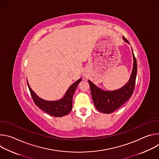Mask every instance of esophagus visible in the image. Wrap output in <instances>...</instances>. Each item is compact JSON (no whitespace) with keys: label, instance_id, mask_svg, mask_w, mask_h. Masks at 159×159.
<instances>
[{"label":"esophagus","instance_id":"obj_1","mask_svg":"<svg viewBox=\"0 0 159 159\" xmlns=\"http://www.w3.org/2000/svg\"><path fill=\"white\" fill-rule=\"evenodd\" d=\"M83 76H84V77H87V75L85 73H84V74H83Z\"/></svg>","mask_w":159,"mask_h":159}]
</instances>
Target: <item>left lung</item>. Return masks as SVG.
Segmentation results:
<instances>
[{
    "label": "left lung",
    "mask_w": 159,
    "mask_h": 159,
    "mask_svg": "<svg viewBox=\"0 0 159 159\" xmlns=\"http://www.w3.org/2000/svg\"><path fill=\"white\" fill-rule=\"evenodd\" d=\"M123 39L125 41L129 44L124 36ZM132 53L133 57L132 72L129 81L121 88L116 90L107 91L101 89L91 81L88 80L94 106L99 111L106 114L112 113L124 104L133 94L135 87L136 77H137V63L133 50Z\"/></svg>",
    "instance_id": "left-lung-1"
}]
</instances>
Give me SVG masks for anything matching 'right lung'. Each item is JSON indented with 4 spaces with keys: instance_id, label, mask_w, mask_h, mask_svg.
Returning a JSON list of instances; mask_svg holds the SVG:
<instances>
[{
    "instance_id": "1",
    "label": "right lung",
    "mask_w": 159,
    "mask_h": 159,
    "mask_svg": "<svg viewBox=\"0 0 159 159\" xmlns=\"http://www.w3.org/2000/svg\"><path fill=\"white\" fill-rule=\"evenodd\" d=\"M82 79H79L74 82L67 90L65 95L60 100L50 101L44 100L39 98L31 89L28 82L27 81L30 91L35 104L41 109L44 111L48 115L55 117H62L71 111L72 109V99L76 88Z\"/></svg>"
}]
</instances>
